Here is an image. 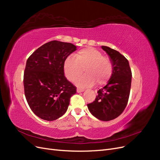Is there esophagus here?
Instances as JSON below:
<instances>
[{"mask_svg":"<svg viewBox=\"0 0 160 160\" xmlns=\"http://www.w3.org/2000/svg\"><path fill=\"white\" fill-rule=\"evenodd\" d=\"M83 91H84L83 89H81V88H77V93H81V92H83Z\"/></svg>","mask_w":160,"mask_h":160,"instance_id":"1","label":"esophagus"}]
</instances>
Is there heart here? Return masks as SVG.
<instances>
[{"label":"heart","instance_id":"obj_1","mask_svg":"<svg viewBox=\"0 0 160 160\" xmlns=\"http://www.w3.org/2000/svg\"><path fill=\"white\" fill-rule=\"evenodd\" d=\"M85 74L76 81L82 88L91 87L96 83L105 84L112 74L113 65L109 57L102 56L100 51L93 47H86L75 54V58L69 56L64 62V72L70 81H75L82 73Z\"/></svg>","mask_w":160,"mask_h":160}]
</instances>
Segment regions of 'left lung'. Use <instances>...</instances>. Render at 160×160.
<instances>
[{"label":"left lung","mask_w":160,"mask_h":160,"mask_svg":"<svg viewBox=\"0 0 160 160\" xmlns=\"http://www.w3.org/2000/svg\"><path fill=\"white\" fill-rule=\"evenodd\" d=\"M112 62L113 71L107 85L99 89L93 103L88 107L94 117L108 122L123 113L128 104L132 83V71L123 55L110 47L102 46Z\"/></svg>","instance_id":"left-lung-1"}]
</instances>
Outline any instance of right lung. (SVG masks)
<instances>
[{"mask_svg":"<svg viewBox=\"0 0 160 160\" xmlns=\"http://www.w3.org/2000/svg\"><path fill=\"white\" fill-rule=\"evenodd\" d=\"M77 50L72 43L52 41L28 57L24 73L25 95L38 118L54 121L63 115L76 88L64 75V62Z\"/></svg>","mask_w":160,"mask_h":160,"instance_id":"1","label":"right lung"}]
</instances>
